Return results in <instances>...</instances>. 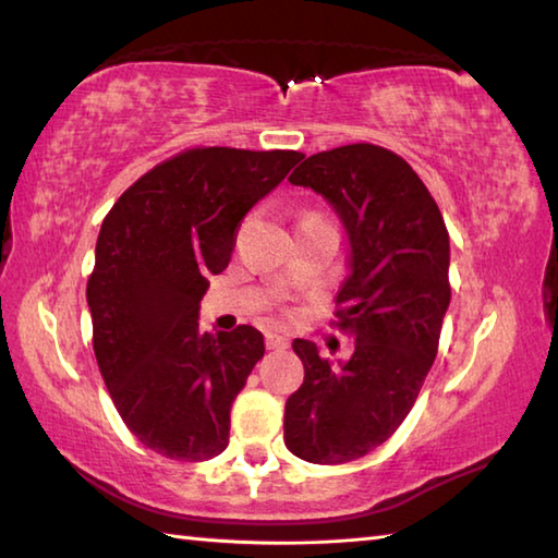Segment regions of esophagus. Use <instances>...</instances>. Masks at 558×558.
<instances>
[{
	"instance_id": "obj_1",
	"label": "esophagus",
	"mask_w": 558,
	"mask_h": 558,
	"mask_svg": "<svg viewBox=\"0 0 558 558\" xmlns=\"http://www.w3.org/2000/svg\"><path fill=\"white\" fill-rule=\"evenodd\" d=\"M266 347L272 351H280V349H288L290 341L288 337H282L278 331H266Z\"/></svg>"
}]
</instances>
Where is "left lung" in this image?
I'll return each mask as SVG.
<instances>
[{"label":"left lung","instance_id":"8db88e82","mask_svg":"<svg viewBox=\"0 0 558 558\" xmlns=\"http://www.w3.org/2000/svg\"><path fill=\"white\" fill-rule=\"evenodd\" d=\"M290 182L327 197L349 231L351 276L331 324L353 353L331 366L312 341H292L305 380L286 402V447L312 463H343L392 437L437 359L451 300L449 231L408 160L376 144L314 154Z\"/></svg>","mask_w":558,"mask_h":558}]
</instances>
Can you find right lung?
Here are the masks:
<instances>
[{
    "mask_svg": "<svg viewBox=\"0 0 558 558\" xmlns=\"http://www.w3.org/2000/svg\"><path fill=\"white\" fill-rule=\"evenodd\" d=\"M298 160L300 150L185 148L102 221L87 280L97 366L129 432L166 459L227 449L231 402L266 347L251 324L202 331L199 300L229 266L241 219Z\"/></svg>",
    "mask_w": 558,
    "mask_h": 558,
    "instance_id": "add662e5",
    "label": "right lung"
}]
</instances>
